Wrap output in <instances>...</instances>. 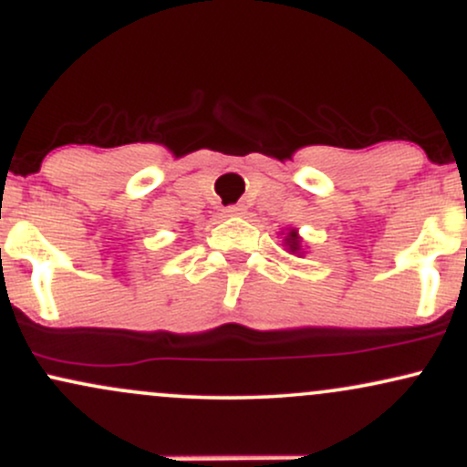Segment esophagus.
<instances>
[{
    "instance_id": "34e87169",
    "label": "esophagus",
    "mask_w": 467,
    "mask_h": 467,
    "mask_svg": "<svg viewBox=\"0 0 467 467\" xmlns=\"http://www.w3.org/2000/svg\"><path fill=\"white\" fill-rule=\"evenodd\" d=\"M226 215H230V217L245 215V206H244V203H234V206H228L226 208Z\"/></svg>"
}]
</instances>
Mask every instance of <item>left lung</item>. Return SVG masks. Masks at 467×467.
Listing matches in <instances>:
<instances>
[{"label":"left lung","instance_id":"8db88e82","mask_svg":"<svg viewBox=\"0 0 467 467\" xmlns=\"http://www.w3.org/2000/svg\"><path fill=\"white\" fill-rule=\"evenodd\" d=\"M285 245L289 252H294V254H301V237L296 234V230H289V234L285 237Z\"/></svg>","mask_w":467,"mask_h":467}]
</instances>
